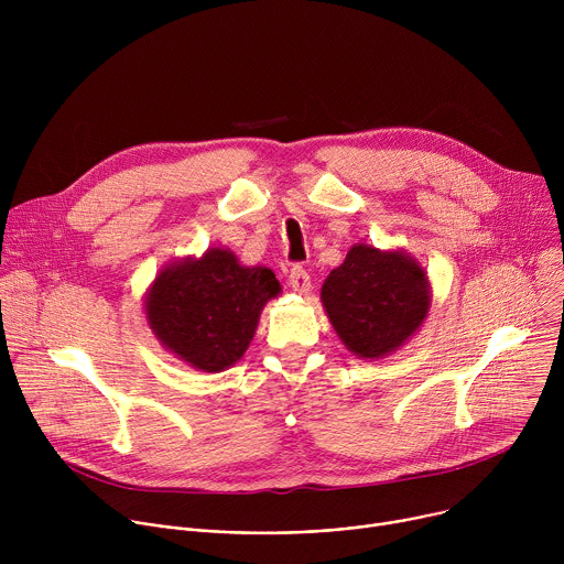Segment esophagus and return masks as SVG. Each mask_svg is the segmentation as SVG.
<instances>
[{
  "label": "esophagus",
  "mask_w": 564,
  "mask_h": 564,
  "mask_svg": "<svg viewBox=\"0 0 564 564\" xmlns=\"http://www.w3.org/2000/svg\"><path fill=\"white\" fill-rule=\"evenodd\" d=\"M290 285H292V290L296 292V294H307L310 292V274L301 268V265H294L292 270H290Z\"/></svg>",
  "instance_id": "34e87169"
}]
</instances>
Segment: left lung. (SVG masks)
<instances>
[{
	"mask_svg": "<svg viewBox=\"0 0 564 564\" xmlns=\"http://www.w3.org/2000/svg\"><path fill=\"white\" fill-rule=\"evenodd\" d=\"M431 301L429 274L411 252L368 243H355L321 288V303L341 344L370 361L417 335Z\"/></svg>",
	"mask_w": 564,
	"mask_h": 564,
	"instance_id": "left-lung-1",
	"label": "left lung"
}]
</instances>
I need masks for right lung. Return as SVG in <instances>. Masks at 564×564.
Returning <instances> with one entry per match:
<instances>
[{"label":"right lung","mask_w":564,"mask_h":564,"mask_svg":"<svg viewBox=\"0 0 564 564\" xmlns=\"http://www.w3.org/2000/svg\"><path fill=\"white\" fill-rule=\"evenodd\" d=\"M281 283L227 248L167 263L144 292V316L167 352L203 372L231 368L250 348L265 303Z\"/></svg>","instance_id":"right-lung-1"}]
</instances>
